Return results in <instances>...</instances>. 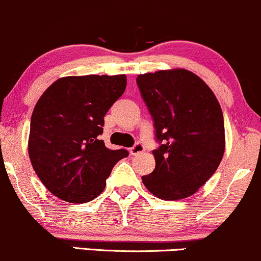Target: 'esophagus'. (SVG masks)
Listing matches in <instances>:
<instances>
[{
    "mask_svg": "<svg viewBox=\"0 0 261 261\" xmlns=\"http://www.w3.org/2000/svg\"><path fill=\"white\" fill-rule=\"evenodd\" d=\"M144 150H145V148H144V145L142 144V143H137L136 145L132 146V148L129 149L132 155H138L140 153H143Z\"/></svg>",
    "mask_w": 261,
    "mask_h": 261,
    "instance_id": "1",
    "label": "esophagus"
}]
</instances>
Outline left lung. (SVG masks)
Here are the masks:
<instances>
[{
	"instance_id": "obj_1",
	"label": "left lung",
	"mask_w": 261,
	"mask_h": 261,
	"mask_svg": "<svg viewBox=\"0 0 261 261\" xmlns=\"http://www.w3.org/2000/svg\"><path fill=\"white\" fill-rule=\"evenodd\" d=\"M137 84L154 119L160 146L155 169L142 177L162 200H182L215 174L224 154L222 108L208 85L185 69L138 75Z\"/></svg>"
}]
</instances>
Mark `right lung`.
<instances>
[{
  "label": "right lung",
  "mask_w": 261,
  "mask_h": 261,
  "mask_svg": "<svg viewBox=\"0 0 261 261\" xmlns=\"http://www.w3.org/2000/svg\"><path fill=\"white\" fill-rule=\"evenodd\" d=\"M125 75L66 76L38 99L31 118L28 154L53 195L70 203L92 201L113 166L128 155L98 138L103 117L124 92Z\"/></svg>",
  "instance_id": "obj_1"
}]
</instances>
